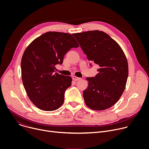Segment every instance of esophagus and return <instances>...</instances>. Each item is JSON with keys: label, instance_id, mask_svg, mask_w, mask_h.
I'll return each instance as SVG.
<instances>
[{"label": "esophagus", "instance_id": "1", "mask_svg": "<svg viewBox=\"0 0 149 149\" xmlns=\"http://www.w3.org/2000/svg\"><path fill=\"white\" fill-rule=\"evenodd\" d=\"M72 79L74 80V81H77L81 79V78H78V77H76V76H73V77H72Z\"/></svg>", "mask_w": 149, "mask_h": 149}]
</instances>
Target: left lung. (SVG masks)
<instances>
[{
  "instance_id": "left-lung-1",
  "label": "left lung",
  "mask_w": 149,
  "mask_h": 149,
  "mask_svg": "<svg viewBox=\"0 0 149 149\" xmlns=\"http://www.w3.org/2000/svg\"><path fill=\"white\" fill-rule=\"evenodd\" d=\"M88 59L100 68L95 77L87 78L88 86L83 93L88 107L97 111L110 108L122 95L129 75L126 56L117 42L98 30L73 33Z\"/></svg>"
}]
</instances>
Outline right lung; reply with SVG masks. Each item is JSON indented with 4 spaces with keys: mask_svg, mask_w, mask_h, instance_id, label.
<instances>
[{
    "mask_svg": "<svg viewBox=\"0 0 149 149\" xmlns=\"http://www.w3.org/2000/svg\"><path fill=\"white\" fill-rule=\"evenodd\" d=\"M79 44L70 33L47 32L34 39L21 60V74L26 94L36 107L44 111L58 109L64 101L72 78L55 73L66 53Z\"/></svg>",
    "mask_w": 149,
    "mask_h": 149,
    "instance_id": "add662e5",
    "label": "right lung"
}]
</instances>
